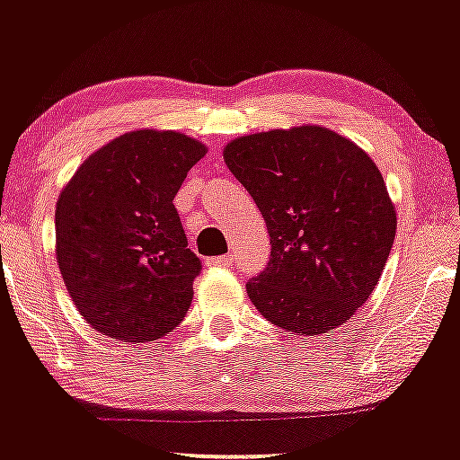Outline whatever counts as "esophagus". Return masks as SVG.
<instances>
[{"instance_id": "esophagus-1", "label": "esophagus", "mask_w": 460, "mask_h": 460, "mask_svg": "<svg viewBox=\"0 0 460 460\" xmlns=\"http://www.w3.org/2000/svg\"><path fill=\"white\" fill-rule=\"evenodd\" d=\"M209 263H212V266H218V268H229V266H234V263H235V257L229 252V255L214 257V260H209Z\"/></svg>"}]
</instances>
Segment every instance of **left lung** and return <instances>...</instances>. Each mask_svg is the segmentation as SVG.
Wrapping results in <instances>:
<instances>
[{
    "label": "left lung",
    "mask_w": 460,
    "mask_h": 460,
    "mask_svg": "<svg viewBox=\"0 0 460 460\" xmlns=\"http://www.w3.org/2000/svg\"><path fill=\"white\" fill-rule=\"evenodd\" d=\"M225 164L270 234V261L246 294L272 324L322 335L369 298L394 246L398 214L357 142L322 125L234 138Z\"/></svg>",
    "instance_id": "8db88e82"
}]
</instances>
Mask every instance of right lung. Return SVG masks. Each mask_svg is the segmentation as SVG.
Instances as JSON below:
<instances>
[{"instance_id":"1","label":"right lung","mask_w":460,"mask_h":460,"mask_svg":"<svg viewBox=\"0 0 460 460\" xmlns=\"http://www.w3.org/2000/svg\"><path fill=\"white\" fill-rule=\"evenodd\" d=\"M208 153L172 129H136L97 149L56 203V260L84 320L116 341H155L186 318L199 257L172 199Z\"/></svg>"}]
</instances>
